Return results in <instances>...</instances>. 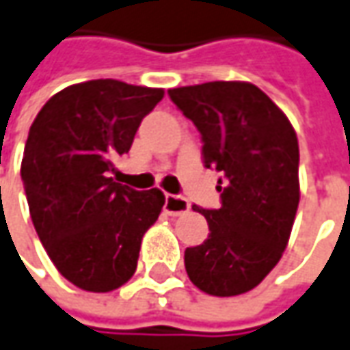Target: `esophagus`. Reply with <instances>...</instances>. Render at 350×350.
Masks as SVG:
<instances>
[{"label":"esophagus","mask_w":350,"mask_h":350,"mask_svg":"<svg viewBox=\"0 0 350 350\" xmlns=\"http://www.w3.org/2000/svg\"><path fill=\"white\" fill-rule=\"evenodd\" d=\"M189 200L181 195H165V204H163V208L167 214L171 216H179L183 212H187L189 210Z\"/></svg>","instance_id":"34e87169"}]
</instances>
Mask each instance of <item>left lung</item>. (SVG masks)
Here are the masks:
<instances>
[{
	"instance_id": "left-lung-1",
	"label": "left lung",
	"mask_w": 350,
	"mask_h": 350,
	"mask_svg": "<svg viewBox=\"0 0 350 350\" xmlns=\"http://www.w3.org/2000/svg\"><path fill=\"white\" fill-rule=\"evenodd\" d=\"M202 140L204 167L218 179L220 208H198L210 234L185 249L193 284L212 296L255 288L280 261L300 202L298 138L286 115L245 81L169 89Z\"/></svg>"
}]
</instances>
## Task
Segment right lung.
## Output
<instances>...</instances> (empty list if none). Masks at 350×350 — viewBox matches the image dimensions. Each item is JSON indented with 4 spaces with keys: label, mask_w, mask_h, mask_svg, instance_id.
<instances>
[{
    "label": "right lung",
    "mask_w": 350,
    "mask_h": 350,
    "mask_svg": "<svg viewBox=\"0 0 350 350\" xmlns=\"http://www.w3.org/2000/svg\"><path fill=\"white\" fill-rule=\"evenodd\" d=\"M161 99L163 89L93 79L56 93L29 130L21 179L34 230L77 288L111 292L136 271L165 196L120 185L111 171Z\"/></svg>",
    "instance_id": "1"
}]
</instances>
